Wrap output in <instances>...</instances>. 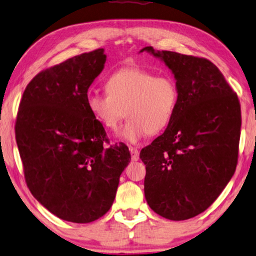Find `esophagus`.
<instances>
[{"label":"esophagus","mask_w":256,"mask_h":256,"mask_svg":"<svg viewBox=\"0 0 256 256\" xmlns=\"http://www.w3.org/2000/svg\"><path fill=\"white\" fill-rule=\"evenodd\" d=\"M129 151H130V154H132V160H134V162L138 160V157H140L138 150H137L136 148L130 146V148H129Z\"/></svg>","instance_id":"1"}]
</instances>
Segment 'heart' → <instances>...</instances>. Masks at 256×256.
Listing matches in <instances>:
<instances>
[{
    "label": "heart",
    "instance_id": "heart-1",
    "mask_svg": "<svg viewBox=\"0 0 256 256\" xmlns=\"http://www.w3.org/2000/svg\"><path fill=\"white\" fill-rule=\"evenodd\" d=\"M105 88L107 94H88V108L94 120L110 130H116L127 114L129 119L118 136L130 143L162 130L176 112L179 97L172 77L156 76L136 66L114 72Z\"/></svg>",
    "mask_w": 256,
    "mask_h": 256
}]
</instances>
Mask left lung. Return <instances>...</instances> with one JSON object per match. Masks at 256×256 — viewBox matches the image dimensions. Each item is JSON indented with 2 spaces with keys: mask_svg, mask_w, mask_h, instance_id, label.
Masks as SVG:
<instances>
[{
  "mask_svg": "<svg viewBox=\"0 0 256 256\" xmlns=\"http://www.w3.org/2000/svg\"><path fill=\"white\" fill-rule=\"evenodd\" d=\"M171 70L178 105L164 132L140 150L144 195L159 216L190 220L212 204L238 162V97L209 60L144 47Z\"/></svg>",
  "mask_w": 256,
  "mask_h": 256,
  "instance_id": "8db88e82",
  "label": "left lung"
}]
</instances>
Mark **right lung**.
I'll use <instances>...</instances> for the list:
<instances>
[{"label": "right lung", "mask_w": 256, "mask_h": 256, "mask_svg": "<svg viewBox=\"0 0 256 256\" xmlns=\"http://www.w3.org/2000/svg\"><path fill=\"white\" fill-rule=\"evenodd\" d=\"M104 48L38 74L25 88L16 140L25 180L40 204L72 223H91L112 206L130 162L124 143L105 146L106 132L86 105L102 72Z\"/></svg>", "instance_id": "obj_1"}]
</instances>
